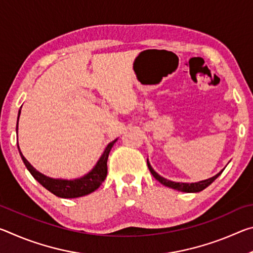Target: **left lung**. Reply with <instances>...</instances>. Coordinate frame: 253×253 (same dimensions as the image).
<instances>
[{
  "mask_svg": "<svg viewBox=\"0 0 253 253\" xmlns=\"http://www.w3.org/2000/svg\"><path fill=\"white\" fill-rule=\"evenodd\" d=\"M147 165H148V169H149V170H151L153 176L155 177L161 184H163V185L170 187V188H174V190H177L181 192H187V193H196V192L203 191L204 188H207L210 185V184H212L214 181H215V179L222 174V172H223V169H222L221 172H219L216 175H214L213 177H210L208 179H204V181H200L196 183H179V182H172V181H169V179H166L164 177H162L161 175H158L155 170L153 169L151 164H149L148 160H147Z\"/></svg>",
  "mask_w": 253,
  "mask_h": 253,
  "instance_id": "obj_1",
  "label": "left lung"
}]
</instances>
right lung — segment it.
<instances>
[{
    "label": "right lung",
    "mask_w": 253,
    "mask_h": 253,
    "mask_svg": "<svg viewBox=\"0 0 253 253\" xmlns=\"http://www.w3.org/2000/svg\"><path fill=\"white\" fill-rule=\"evenodd\" d=\"M20 113L21 110H19L18 124ZM16 131H18V125H16ZM116 142L117 139H115L107 145L104 153H102V155L100 156L99 160H98L95 168H93L90 172L84 175L83 177L75 179L51 178L49 176H45L44 174L38 172V170L27 161V158L23 156V154L20 151L19 144L18 149L20 152L21 158H22L24 165L27 166L29 172L31 173L32 176L36 178L42 186L45 187L46 190L51 192V193L59 196V198L75 199L92 193V192L96 191L97 188L101 185L102 182L105 181V178L107 176V160H108V155L111 147L114 146V144Z\"/></svg>",
    "instance_id": "obj_1"
}]
</instances>
